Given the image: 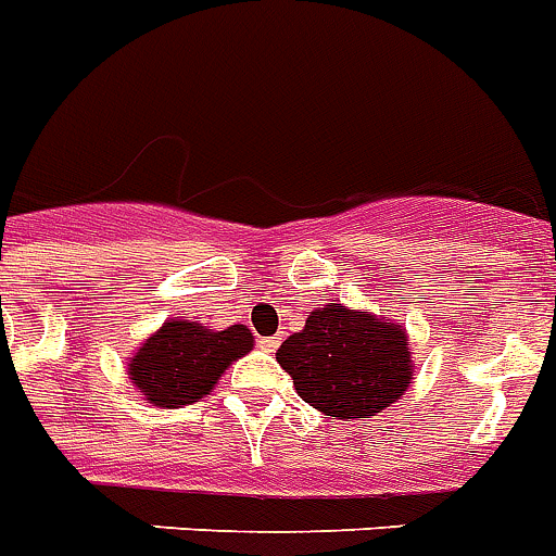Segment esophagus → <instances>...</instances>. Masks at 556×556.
<instances>
[{"label":"esophagus","mask_w":556,"mask_h":556,"mask_svg":"<svg viewBox=\"0 0 556 556\" xmlns=\"http://www.w3.org/2000/svg\"><path fill=\"white\" fill-rule=\"evenodd\" d=\"M278 343H281V337H261L258 349L261 351H275V349H278Z\"/></svg>","instance_id":"obj_1"}]
</instances>
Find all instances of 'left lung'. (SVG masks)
Masks as SVG:
<instances>
[{
  "label": "left lung",
  "instance_id": "obj_1",
  "mask_svg": "<svg viewBox=\"0 0 556 556\" xmlns=\"http://www.w3.org/2000/svg\"><path fill=\"white\" fill-rule=\"evenodd\" d=\"M410 343L400 324L326 303L289 334L275 359L295 391L320 414L371 419L400 400L414 379Z\"/></svg>",
  "mask_w": 556,
  "mask_h": 556
}]
</instances>
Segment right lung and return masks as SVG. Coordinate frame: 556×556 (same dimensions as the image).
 <instances>
[{
    "mask_svg": "<svg viewBox=\"0 0 556 556\" xmlns=\"http://www.w3.org/2000/svg\"><path fill=\"white\" fill-rule=\"evenodd\" d=\"M247 351H253L247 326L213 331L191 320H168L129 357V379L151 405H191L207 396L227 365Z\"/></svg>",
    "mask_w": 556,
    "mask_h": 556,
    "instance_id": "add662e5",
    "label": "right lung"
}]
</instances>
